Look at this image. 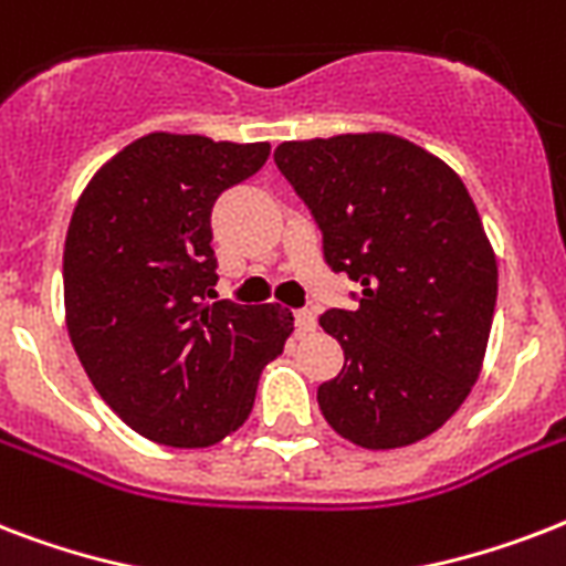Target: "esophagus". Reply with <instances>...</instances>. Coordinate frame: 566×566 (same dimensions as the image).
Listing matches in <instances>:
<instances>
[{
    "label": "esophagus",
    "mask_w": 566,
    "mask_h": 566,
    "mask_svg": "<svg viewBox=\"0 0 566 566\" xmlns=\"http://www.w3.org/2000/svg\"><path fill=\"white\" fill-rule=\"evenodd\" d=\"M293 319H296V332H300V335H311V332L317 328V314L311 308H300L293 314Z\"/></svg>",
    "instance_id": "34e87169"
}]
</instances>
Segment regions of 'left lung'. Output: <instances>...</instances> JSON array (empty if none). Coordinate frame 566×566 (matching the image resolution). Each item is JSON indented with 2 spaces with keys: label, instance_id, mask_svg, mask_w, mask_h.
Returning <instances> with one entry per match:
<instances>
[{
  "label": "left lung",
  "instance_id": "8db88e82",
  "mask_svg": "<svg viewBox=\"0 0 566 566\" xmlns=\"http://www.w3.org/2000/svg\"><path fill=\"white\" fill-rule=\"evenodd\" d=\"M323 234V258L361 291L319 326L344 370L317 387L340 438L396 449L438 431L482 370L496 258L464 181L411 140L337 135L275 149Z\"/></svg>",
  "mask_w": 566,
  "mask_h": 566
}]
</instances>
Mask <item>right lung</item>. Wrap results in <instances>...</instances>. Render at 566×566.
Here are the masks:
<instances>
[{
	"label": "right lung",
	"instance_id": "1",
	"mask_svg": "<svg viewBox=\"0 0 566 566\" xmlns=\"http://www.w3.org/2000/svg\"><path fill=\"white\" fill-rule=\"evenodd\" d=\"M270 144L146 135L102 167L64 243L66 328L93 387L137 434L211 447L243 426L291 311L213 300L211 211Z\"/></svg>",
	"mask_w": 566,
	"mask_h": 566
}]
</instances>
